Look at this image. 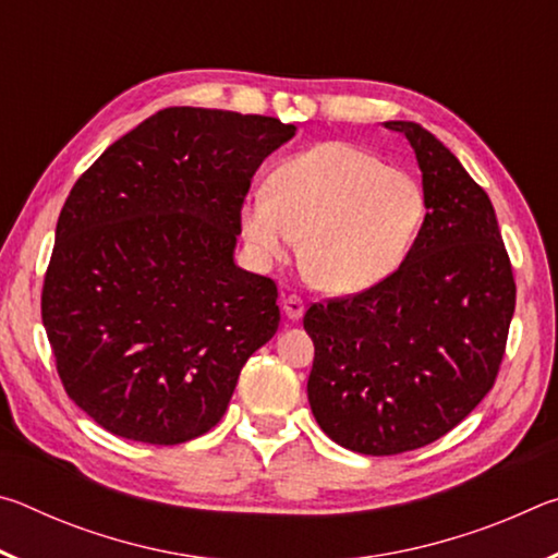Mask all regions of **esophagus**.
I'll use <instances>...</instances> for the list:
<instances>
[{"label":"esophagus","mask_w":558,"mask_h":558,"mask_svg":"<svg viewBox=\"0 0 558 558\" xmlns=\"http://www.w3.org/2000/svg\"><path fill=\"white\" fill-rule=\"evenodd\" d=\"M282 313H286V317L295 323V319H300L302 313H305V302H302L298 295H290L282 300Z\"/></svg>","instance_id":"esophagus-1"}]
</instances>
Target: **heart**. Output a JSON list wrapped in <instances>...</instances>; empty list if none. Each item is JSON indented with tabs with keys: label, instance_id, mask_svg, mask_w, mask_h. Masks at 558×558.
Segmentation results:
<instances>
[{
	"label": "heart",
	"instance_id": "1",
	"mask_svg": "<svg viewBox=\"0 0 558 558\" xmlns=\"http://www.w3.org/2000/svg\"><path fill=\"white\" fill-rule=\"evenodd\" d=\"M426 219L418 179L344 140L305 149L245 196L241 231L256 260H286L302 243L310 280L354 295L391 278Z\"/></svg>",
	"mask_w": 558,
	"mask_h": 558
}]
</instances>
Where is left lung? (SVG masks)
I'll return each instance as SVG.
<instances>
[{
    "label": "left lung",
    "mask_w": 558,
    "mask_h": 558,
    "mask_svg": "<svg viewBox=\"0 0 558 558\" xmlns=\"http://www.w3.org/2000/svg\"><path fill=\"white\" fill-rule=\"evenodd\" d=\"M426 219L401 268L305 313L315 362L307 399L337 446L396 456L446 436L493 389L514 315V278L485 189L411 120Z\"/></svg>",
    "instance_id": "1"
}]
</instances>
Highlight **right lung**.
Segmentation results:
<instances>
[{"instance_id":"right-lung-1","label":"right lung","mask_w":558,"mask_h":558,"mask_svg":"<svg viewBox=\"0 0 558 558\" xmlns=\"http://www.w3.org/2000/svg\"><path fill=\"white\" fill-rule=\"evenodd\" d=\"M295 130L167 108L73 184L41 319L65 393L112 436L177 446L211 430L278 332L276 282L233 253L253 174Z\"/></svg>"}]
</instances>
